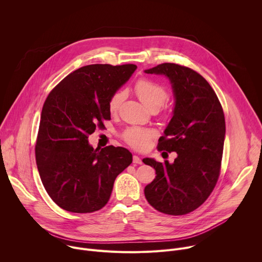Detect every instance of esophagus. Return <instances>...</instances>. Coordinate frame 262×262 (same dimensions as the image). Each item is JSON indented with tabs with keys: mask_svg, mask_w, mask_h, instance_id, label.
I'll use <instances>...</instances> for the list:
<instances>
[{
	"mask_svg": "<svg viewBox=\"0 0 262 262\" xmlns=\"http://www.w3.org/2000/svg\"><path fill=\"white\" fill-rule=\"evenodd\" d=\"M133 163L136 165H141L142 164V160L139 156H134L133 157Z\"/></svg>",
	"mask_w": 262,
	"mask_h": 262,
	"instance_id": "1",
	"label": "esophagus"
}]
</instances>
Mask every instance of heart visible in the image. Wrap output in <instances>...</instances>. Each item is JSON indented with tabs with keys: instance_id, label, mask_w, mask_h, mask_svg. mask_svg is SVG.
Returning a JSON list of instances; mask_svg holds the SVG:
<instances>
[{
	"instance_id": "obj_1",
	"label": "heart",
	"mask_w": 262,
	"mask_h": 262,
	"mask_svg": "<svg viewBox=\"0 0 262 262\" xmlns=\"http://www.w3.org/2000/svg\"><path fill=\"white\" fill-rule=\"evenodd\" d=\"M135 90L139 99L149 110H159L167 98V91L162 85L147 79L139 80ZM125 96L126 92L123 90H119L112 95L108 102V110L112 114L119 110ZM154 137L155 133L152 130L139 127L128 128L124 133L125 141L136 149H145Z\"/></svg>"
}]
</instances>
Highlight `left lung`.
<instances>
[{
	"label": "left lung",
	"instance_id": "1",
	"mask_svg": "<svg viewBox=\"0 0 262 262\" xmlns=\"http://www.w3.org/2000/svg\"><path fill=\"white\" fill-rule=\"evenodd\" d=\"M144 72L165 76L171 84L174 108L158 148L177 154L173 163L143 159L157 174L144 194L161 212L189 213L208 198L217 181L226 133L224 112L207 81L191 68L164 63Z\"/></svg>",
	"mask_w": 262,
	"mask_h": 262
}]
</instances>
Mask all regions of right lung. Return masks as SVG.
<instances>
[{
    "instance_id": "add662e5",
    "label": "right lung",
    "mask_w": 262,
    "mask_h": 262,
    "mask_svg": "<svg viewBox=\"0 0 262 262\" xmlns=\"http://www.w3.org/2000/svg\"><path fill=\"white\" fill-rule=\"evenodd\" d=\"M134 64H92L74 70L49 94L41 111L35 155L46 191L61 208L99 210L116 177L133 162L123 147L94 149L88 136L111 119L110 99L132 77Z\"/></svg>"
}]
</instances>
